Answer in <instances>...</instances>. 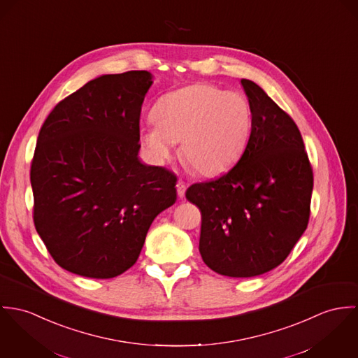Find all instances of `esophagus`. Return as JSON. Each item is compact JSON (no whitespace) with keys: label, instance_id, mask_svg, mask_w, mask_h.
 <instances>
[{"label":"esophagus","instance_id":"1","mask_svg":"<svg viewBox=\"0 0 358 358\" xmlns=\"http://www.w3.org/2000/svg\"><path fill=\"white\" fill-rule=\"evenodd\" d=\"M177 194H178V196L182 199L185 196V191H187V185H185V182L184 181H178L177 182Z\"/></svg>","mask_w":358,"mask_h":358}]
</instances>
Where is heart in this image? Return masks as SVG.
<instances>
[{
    "mask_svg": "<svg viewBox=\"0 0 358 358\" xmlns=\"http://www.w3.org/2000/svg\"><path fill=\"white\" fill-rule=\"evenodd\" d=\"M155 124L141 129V144L158 162H167L181 141L182 163L201 176H218L243 157L252 133L247 96L198 82L162 96L152 108Z\"/></svg>",
    "mask_w": 358,
    "mask_h": 358,
    "instance_id": "obj_1",
    "label": "heart"
}]
</instances>
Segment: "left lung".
<instances>
[{"instance_id": "obj_1", "label": "left lung", "mask_w": 358, "mask_h": 358, "mask_svg": "<svg viewBox=\"0 0 358 358\" xmlns=\"http://www.w3.org/2000/svg\"><path fill=\"white\" fill-rule=\"evenodd\" d=\"M252 107V133L222 177L194 184L187 199L201 213L199 251L229 278H252L278 266L308 228L313 170L292 118L255 82L241 80Z\"/></svg>"}]
</instances>
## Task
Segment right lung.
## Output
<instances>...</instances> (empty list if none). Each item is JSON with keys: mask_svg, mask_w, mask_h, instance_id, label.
Listing matches in <instances>:
<instances>
[{"mask_svg": "<svg viewBox=\"0 0 358 358\" xmlns=\"http://www.w3.org/2000/svg\"><path fill=\"white\" fill-rule=\"evenodd\" d=\"M148 71L89 80L41 127L30 180L34 225L55 262L83 278L131 268L155 217L176 203L173 171L138 159Z\"/></svg>", "mask_w": 358, "mask_h": 358, "instance_id": "obj_1", "label": "right lung"}]
</instances>
